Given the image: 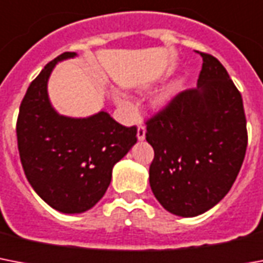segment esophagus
<instances>
[{"instance_id": "esophagus-1", "label": "esophagus", "mask_w": 263, "mask_h": 263, "mask_svg": "<svg viewBox=\"0 0 263 263\" xmlns=\"http://www.w3.org/2000/svg\"><path fill=\"white\" fill-rule=\"evenodd\" d=\"M145 133H146V129H145V126L140 125L137 129V138L140 141H144L145 140Z\"/></svg>"}]
</instances>
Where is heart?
I'll list each match as a JSON object with an SVG mask.
<instances>
[{
  "label": "heart",
  "mask_w": 263,
  "mask_h": 263,
  "mask_svg": "<svg viewBox=\"0 0 263 263\" xmlns=\"http://www.w3.org/2000/svg\"><path fill=\"white\" fill-rule=\"evenodd\" d=\"M182 88H183V80H176L171 87H168L165 91L161 92L160 95L155 99V106L164 107L165 104H167V103L170 102V100H171V99L174 98V96L180 91V89H182ZM115 100H117V103H118L121 107H129V102H127L125 98H122V96L117 95L115 96Z\"/></svg>",
  "instance_id": "1"
}]
</instances>
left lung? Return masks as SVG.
<instances>
[{"label": "left lung", "mask_w": 263, "mask_h": 263, "mask_svg": "<svg viewBox=\"0 0 263 263\" xmlns=\"http://www.w3.org/2000/svg\"><path fill=\"white\" fill-rule=\"evenodd\" d=\"M199 54L197 88L146 121L145 133L155 151L151 189L165 211L182 217L202 215L226 197L247 148L240 92L217 58Z\"/></svg>", "instance_id": "8db88e82"}]
</instances>
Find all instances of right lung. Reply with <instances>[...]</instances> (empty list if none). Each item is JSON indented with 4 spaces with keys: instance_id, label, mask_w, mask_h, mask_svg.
Returning a JSON list of instances; mask_svg holds the SVG:
<instances>
[{
    "instance_id": "add662e5",
    "label": "right lung",
    "mask_w": 263,
    "mask_h": 263,
    "mask_svg": "<svg viewBox=\"0 0 263 263\" xmlns=\"http://www.w3.org/2000/svg\"><path fill=\"white\" fill-rule=\"evenodd\" d=\"M76 55H58L29 84L16 125L29 184L46 203L68 215L95 206L110 186L112 167L137 142V127L122 126L106 111L70 118L54 110L48 77L57 62Z\"/></svg>"
}]
</instances>
